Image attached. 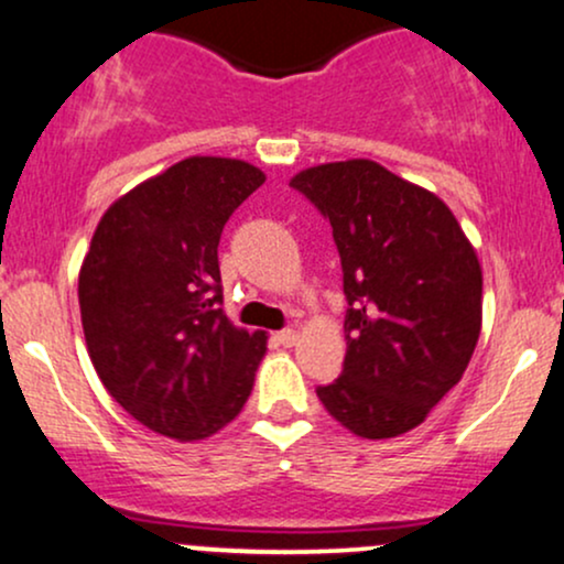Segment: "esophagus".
<instances>
[{
  "label": "esophagus",
  "instance_id": "1",
  "mask_svg": "<svg viewBox=\"0 0 564 564\" xmlns=\"http://www.w3.org/2000/svg\"><path fill=\"white\" fill-rule=\"evenodd\" d=\"M275 339L281 341L283 347H294L296 341H300V334H296L294 328H283V332H278V334H275Z\"/></svg>",
  "mask_w": 564,
  "mask_h": 564
}]
</instances>
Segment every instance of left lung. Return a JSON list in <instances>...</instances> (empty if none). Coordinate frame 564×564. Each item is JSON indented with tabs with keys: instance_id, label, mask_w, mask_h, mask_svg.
Instances as JSON below:
<instances>
[{
	"instance_id": "1",
	"label": "left lung",
	"mask_w": 564,
	"mask_h": 564,
	"mask_svg": "<svg viewBox=\"0 0 564 564\" xmlns=\"http://www.w3.org/2000/svg\"><path fill=\"white\" fill-rule=\"evenodd\" d=\"M291 187L332 223L345 273V368L315 392L358 437L403 435L458 384L480 339L475 249L435 193L377 161L310 166Z\"/></svg>"
}]
</instances>
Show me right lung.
I'll use <instances>...</instances> for the list:
<instances>
[{"label": "right lung", "instance_id": "right-lung-1", "mask_svg": "<svg viewBox=\"0 0 564 564\" xmlns=\"http://www.w3.org/2000/svg\"><path fill=\"white\" fill-rule=\"evenodd\" d=\"M264 183L238 159L191 156L121 196L97 223L79 273L84 339L129 416L204 440L241 413L268 336L223 313L217 246Z\"/></svg>", "mask_w": 564, "mask_h": 564}]
</instances>
